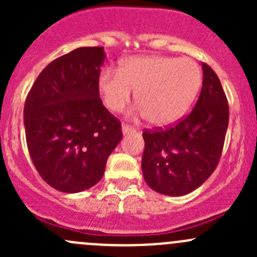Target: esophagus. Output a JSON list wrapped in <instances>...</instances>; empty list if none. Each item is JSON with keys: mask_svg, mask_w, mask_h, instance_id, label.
I'll list each match as a JSON object with an SVG mask.
<instances>
[{"mask_svg": "<svg viewBox=\"0 0 257 257\" xmlns=\"http://www.w3.org/2000/svg\"><path fill=\"white\" fill-rule=\"evenodd\" d=\"M133 131L134 129L132 128L131 125H126V124H123V125H121V132H123L124 136H126V134H129L131 132H133Z\"/></svg>", "mask_w": 257, "mask_h": 257, "instance_id": "obj_1", "label": "esophagus"}]
</instances>
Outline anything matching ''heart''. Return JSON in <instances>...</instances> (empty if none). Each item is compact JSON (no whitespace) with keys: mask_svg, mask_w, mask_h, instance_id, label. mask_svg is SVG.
<instances>
[{"mask_svg":"<svg viewBox=\"0 0 257 257\" xmlns=\"http://www.w3.org/2000/svg\"><path fill=\"white\" fill-rule=\"evenodd\" d=\"M200 67L190 58L138 56L123 59L118 72L104 69L98 90L112 112H121L136 90L137 112L155 126H167L184 115L201 87Z\"/></svg>","mask_w":257,"mask_h":257,"instance_id":"heart-1","label":"heart"}]
</instances>
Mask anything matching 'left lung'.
Instances as JSON below:
<instances>
[{
  "label": "left lung",
  "mask_w": 257,
  "mask_h": 257,
  "mask_svg": "<svg viewBox=\"0 0 257 257\" xmlns=\"http://www.w3.org/2000/svg\"><path fill=\"white\" fill-rule=\"evenodd\" d=\"M229 124V105L219 77L203 63V87L189 115L165 131H145L142 170L157 193H191L216 168Z\"/></svg>",
  "instance_id": "left-lung-1"
}]
</instances>
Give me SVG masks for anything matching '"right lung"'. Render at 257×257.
Segmentation results:
<instances>
[{
    "instance_id": "add662e5",
    "label": "right lung",
    "mask_w": 257,
    "mask_h": 257,
    "mask_svg": "<svg viewBox=\"0 0 257 257\" xmlns=\"http://www.w3.org/2000/svg\"><path fill=\"white\" fill-rule=\"evenodd\" d=\"M103 47H80L40 73L25 103L31 159L43 180L62 193L87 190L104 174L121 126L99 98Z\"/></svg>"
}]
</instances>
